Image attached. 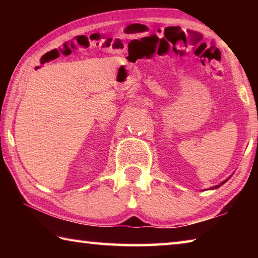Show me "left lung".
<instances>
[{"instance_id": "1", "label": "left lung", "mask_w": 258, "mask_h": 258, "mask_svg": "<svg viewBox=\"0 0 258 258\" xmlns=\"http://www.w3.org/2000/svg\"><path fill=\"white\" fill-rule=\"evenodd\" d=\"M226 181H228V180H225L224 182H222V183H221V184H218V185H215V186H212V187H211V190H214V189H217V187H220V186H221L222 184H224V183H225Z\"/></svg>"}]
</instances>
